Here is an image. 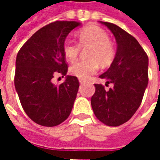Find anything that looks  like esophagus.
<instances>
[{
    "instance_id": "1",
    "label": "esophagus",
    "mask_w": 160,
    "mask_h": 160,
    "mask_svg": "<svg viewBox=\"0 0 160 160\" xmlns=\"http://www.w3.org/2000/svg\"><path fill=\"white\" fill-rule=\"evenodd\" d=\"M79 81H80V84H84V83H85V80H81V79H80V80H79Z\"/></svg>"
}]
</instances>
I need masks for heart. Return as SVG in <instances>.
Wrapping results in <instances>:
<instances>
[{
  "instance_id": "b5f03b06",
  "label": "heart",
  "mask_w": 160,
  "mask_h": 160,
  "mask_svg": "<svg viewBox=\"0 0 160 160\" xmlns=\"http://www.w3.org/2000/svg\"><path fill=\"white\" fill-rule=\"evenodd\" d=\"M79 43L66 40L63 43V53L66 59L73 62L77 59L81 47L87 48L89 60L80 61L70 67V73L81 80H87L98 69L100 63L103 66L111 64L116 55L113 43L110 41L108 33L97 26H87L78 33Z\"/></svg>"
}]
</instances>
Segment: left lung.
<instances>
[{"label": "left lung", "instance_id": "obj_1", "mask_svg": "<svg viewBox=\"0 0 160 160\" xmlns=\"http://www.w3.org/2000/svg\"><path fill=\"white\" fill-rule=\"evenodd\" d=\"M113 33L118 49L109 69L101 74L106 91L95 84L91 104L96 118L108 126H120L129 120L140 107L148 84V56L134 37L112 23L102 22Z\"/></svg>", "mask_w": 160, "mask_h": 160}]
</instances>
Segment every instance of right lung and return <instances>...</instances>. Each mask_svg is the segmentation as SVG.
<instances>
[{"instance_id":"add662e5","label":"right lung","mask_w":160,"mask_h":160,"mask_svg":"<svg viewBox=\"0 0 160 160\" xmlns=\"http://www.w3.org/2000/svg\"><path fill=\"white\" fill-rule=\"evenodd\" d=\"M76 21H55L33 34L16 57L14 86L26 115L36 123L54 127L69 117L79 89L75 76L66 75L68 64L63 43ZM56 74L66 76L59 86L52 83Z\"/></svg>"}]
</instances>
